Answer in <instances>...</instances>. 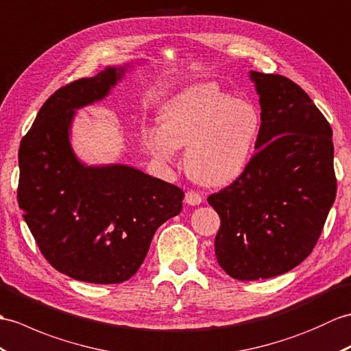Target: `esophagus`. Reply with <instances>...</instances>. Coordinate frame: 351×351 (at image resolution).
Returning a JSON list of instances; mask_svg holds the SVG:
<instances>
[{
	"label": "esophagus",
	"instance_id": "esophagus-1",
	"mask_svg": "<svg viewBox=\"0 0 351 351\" xmlns=\"http://www.w3.org/2000/svg\"><path fill=\"white\" fill-rule=\"evenodd\" d=\"M185 203H189V205H200L202 203V195L199 193H195L193 190L186 191L185 193Z\"/></svg>",
	"mask_w": 351,
	"mask_h": 351
}]
</instances>
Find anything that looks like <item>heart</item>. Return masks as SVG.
Wrapping results in <instances>:
<instances>
[{
	"mask_svg": "<svg viewBox=\"0 0 351 351\" xmlns=\"http://www.w3.org/2000/svg\"><path fill=\"white\" fill-rule=\"evenodd\" d=\"M161 128L152 130L151 149L169 162L186 146L184 166L195 182L221 186L238 179L262 133L257 106L239 100L215 84L184 89L161 110Z\"/></svg>",
	"mask_w": 351,
	"mask_h": 351,
	"instance_id": "obj_1",
	"label": "heart"
}]
</instances>
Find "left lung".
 <instances>
[{
    "label": "left lung",
    "instance_id": "obj_1",
    "mask_svg": "<svg viewBox=\"0 0 351 351\" xmlns=\"http://www.w3.org/2000/svg\"><path fill=\"white\" fill-rule=\"evenodd\" d=\"M262 133L242 175L208 197L218 265L234 280L286 274L311 254L337 195L332 128L298 84L250 71Z\"/></svg>",
    "mask_w": 351,
    "mask_h": 351
}]
</instances>
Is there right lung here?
<instances>
[{
  "mask_svg": "<svg viewBox=\"0 0 351 351\" xmlns=\"http://www.w3.org/2000/svg\"><path fill=\"white\" fill-rule=\"evenodd\" d=\"M124 67L55 91L19 148L18 203L45 258L77 281L118 284L137 272L184 191L134 167H88L71 151L75 110L109 94Z\"/></svg>",
  "mask_w": 351,
  "mask_h": 351,
  "instance_id": "add662e5",
  "label": "right lung"
}]
</instances>
